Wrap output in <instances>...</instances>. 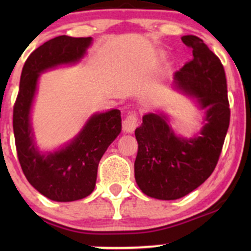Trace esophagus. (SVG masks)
Instances as JSON below:
<instances>
[{"instance_id":"1","label":"esophagus","mask_w":251,"mask_h":251,"mask_svg":"<svg viewBox=\"0 0 251 251\" xmlns=\"http://www.w3.org/2000/svg\"><path fill=\"white\" fill-rule=\"evenodd\" d=\"M138 124V114L135 112H129L127 117L123 120V128L127 133H132Z\"/></svg>"}]
</instances>
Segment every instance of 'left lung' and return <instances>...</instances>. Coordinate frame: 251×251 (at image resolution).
<instances>
[{
	"label": "left lung",
	"instance_id": "8db88e82",
	"mask_svg": "<svg viewBox=\"0 0 251 251\" xmlns=\"http://www.w3.org/2000/svg\"><path fill=\"white\" fill-rule=\"evenodd\" d=\"M192 60L175 73V85L197 98L206 109V124L194 139L176 137L162 114L149 113L135 129L138 142L134 177L145 195L162 201L184 197L211 176L229 128L226 77L221 60L203 40L185 35Z\"/></svg>",
	"mask_w": 251,
	"mask_h": 251
}]
</instances>
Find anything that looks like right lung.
<instances>
[{
	"label": "right lung",
	"mask_w": 251,
	"mask_h": 251,
	"mask_svg": "<svg viewBox=\"0 0 251 251\" xmlns=\"http://www.w3.org/2000/svg\"><path fill=\"white\" fill-rule=\"evenodd\" d=\"M92 37L61 35L45 42L25 60L13 109V128L20 165L28 181L51 201H72L92 194L98 165L122 131L119 109L96 114L75 139L54 153L40 154L33 143L29 113L39 74L81 59Z\"/></svg>",
	"instance_id": "right-lung-1"
}]
</instances>
